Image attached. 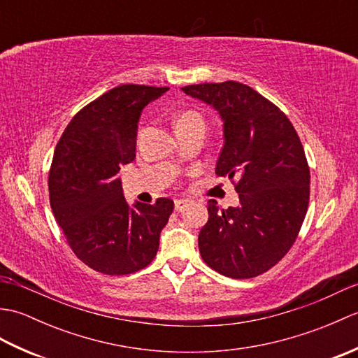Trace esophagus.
Segmentation results:
<instances>
[{
	"instance_id": "1",
	"label": "esophagus",
	"mask_w": 358,
	"mask_h": 358,
	"mask_svg": "<svg viewBox=\"0 0 358 358\" xmlns=\"http://www.w3.org/2000/svg\"><path fill=\"white\" fill-rule=\"evenodd\" d=\"M187 206H189L187 200H177V201H175V210H177V212H183Z\"/></svg>"
}]
</instances>
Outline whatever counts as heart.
<instances>
[{
    "label": "heart",
    "mask_w": 358,
    "mask_h": 358,
    "mask_svg": "<svg viewBox=\"0 0 358 358\" xmlns=\"http://www.w3.org/2000/svg\"><path fill=\"white\" fill-rule=\"evenodd\" d=\"M191 123H203V120H201V117L196 112H194V110H185V112H181L180 115L177 117V121H175V127L185 126V124H191Z\"/></svg>",
    "instance_id": "b5f03b06"
}]
</instances>
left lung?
<instances>
[{
  "mask_svg": "<svg viewBox=\"0 0 358 358\" xmlns=\"http://www.w3.org/2000/svg\"><path fill=\"white\" fill-rule=\"evenodd\" d=\"M212 106L223 121L218 177L235 178L237 208L208 201L199 235L201 258L231 278L269 271L291 249L309 204V167L291 121L275 104L237 81L181 87Z\"/></svg>",
  "mask_w": 358,
  "mask_h": 358,
  "instance_id": "obj_1",
  "label": "left lung"
}]
</instances>
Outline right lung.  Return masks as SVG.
<instances>
[{
    "label": "right lung",
    "instance_id": "add662e5",
    "mask_svg": "<svg viewBox=\"0 0 358 358\" xmlns=\"http://www.w3.org/2000/svg\"><path fill=\"white\" fill-rule=\"evenodd\" d=\"M166 90L140 85L110 89L72 118L55 148L50 208L75 255L96 272L126 275L157 255L173 201L131 206L117 173L135 159L143 109Z\"/></svg>",
    "mask_w": 358,
    "mask_h": 358
}]
</instances>
